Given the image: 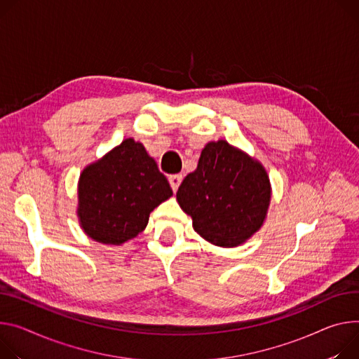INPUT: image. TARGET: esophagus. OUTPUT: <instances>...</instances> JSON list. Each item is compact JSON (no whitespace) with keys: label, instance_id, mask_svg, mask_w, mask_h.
Listing matches in <instances>:
<instances>
[{"label":"esophagus","instance_id":"1","mask_svg":"<svg viewBox=\"0 0 359 359\" xmlns=\"http://www.w3.org/2000/svg\"><path fill=\"white\" fill-rule=\"evenodd\" d=\"M182 180H183L182 175H172V176H169V183H170V186H172L173 191H176V190L179 189V186H180V183H182Z\"/></svg>","mask_w":359,"mask_h":359}]
</instances>
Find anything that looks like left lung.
I'll return each instance as SVG.
<instances>
[{
  "label": "left lung",
  "mask_w": 359,
  "mask_h": 359,
  "mask_svg": "<svg viewBox=\"0 0 359 359\" xmlns=\"http://www.w3.org/2000/svg\"><path fill=\"white\" fill-rule=\"evenodd\" d=\"M176 198L203 239L233 248L262 226L271 183L259 161L219 140L205 146L198 169L184 177Z\"/></svg>",
  "instance_id": "1"
}]
</instances>
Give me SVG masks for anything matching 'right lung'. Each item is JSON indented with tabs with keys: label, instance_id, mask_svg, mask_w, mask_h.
I'll return each mask as SVG.
<instances>
[{
	"label": "right lung",
	"instance_id": "add662e5",
	"mask_svg": "<svg viewBox=\"0 0 359 359\" xmlns=\"http://www.w3.org/2000/svg\"><path fill=\"white\" fill-rule=\"evenodd\" d=\"M173 194L142 143L126 139L87 166L79 182V217L94 241L120 245L137 236L149 215Z\"/></svg>",
	"mask_w": 359,
	"mask_h": 359
}]
</instances>
